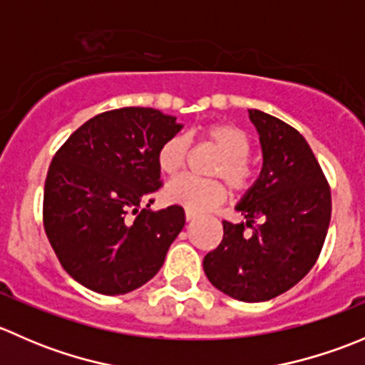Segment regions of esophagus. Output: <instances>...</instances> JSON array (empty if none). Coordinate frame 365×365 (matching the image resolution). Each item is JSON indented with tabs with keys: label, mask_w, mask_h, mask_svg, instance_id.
<instances>
[{
	"label": "esophagus",
	"mask_w": 365,
	"mask_h": 365,
	"mask_svg": "<svg viewBox=\"0 0 365 365\" xmlns=\"http://www.w3.org/2000/svg\"><path fill=\"white\" fill-rule=\"evenodd\" d=\"M196 213H194V212H190V210H185V219L187 220H194V219H196Z\"/></svg>",
	"instance_id": "34e87169"
}]
</instances>
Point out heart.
Masks as SVG:
<instances>
[{"mask_svg": "<svg viewBox=\"0 0 365 365\" xmlns=\"http://www.w3.org/2000/svg\"><path fill=\"white\" fill-rule=\"evenodd\" d=\"M201 138L220 152L212 168V176L222 178L231 190L247 192L256 182V168L249 159L252 143L244 128L233 123H208L201 128ZM190 155V141L187 135L176 134L165 139L157 152V165L165 176H176L185 169ZM220 180H205L196 176H182L165 187L168 203L183 206L194 213H203L222 205L227 189Z\"/></svg>", "mask_w": 365, "mask_h": 365, "instance_id": "obj_1", "label": "heart"}]
</instances>
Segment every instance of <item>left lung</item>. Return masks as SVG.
I'll return each instance as SVG.
<instances>
[{
	"label": "left lung",
	"mask_w": 365,
	"mask_h": 365,
	"mask_svg": "<svg viewBox=\"0 0 365 365\" xmlns=\"http://www.w3.org/2000/svg\"><path fill=\"white\" fill-rule=\"evenodd\" d=\"M249 118L259 132L263 169L237 205L245 222L222 220V242L206 254L203 268L226 295L264 302L288 292L314 267L329 231L332 196L297 128L257 109Z\"/></svg>",
	"instance_id": "8db88e82"
}]
</instances>
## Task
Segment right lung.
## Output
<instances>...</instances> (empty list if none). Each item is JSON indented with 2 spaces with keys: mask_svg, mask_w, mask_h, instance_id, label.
<instances>
[{
  "mask_svg": "<svg viewBox=\"0 0 365 365\" xmlns=\"http://www.w3.org/2000/svg\"><path fill=\"white\" fill-rule=\"evenodd\" d=\"M182 125L152 108L88 120L61 145L43 187V230L72 279L102 295L134 292L155 277L185 226L173 205L152 212L162 187L157 152Z\"/></svg>",
  "mask_w": 365,
  "mask_h": 365,
  "instance_id": "add662e5",
  "label": "right lung"
}]
</instances>
